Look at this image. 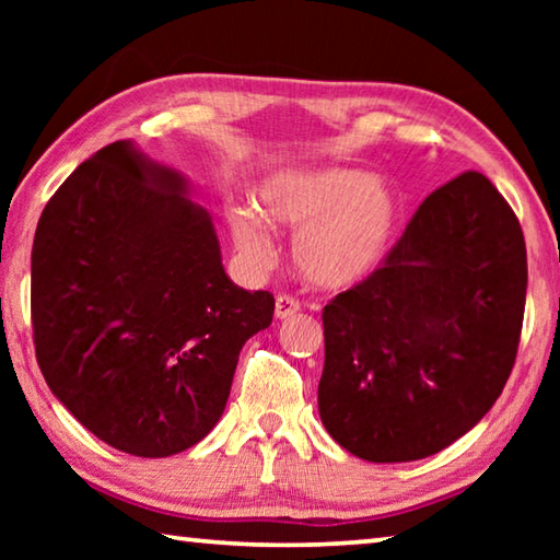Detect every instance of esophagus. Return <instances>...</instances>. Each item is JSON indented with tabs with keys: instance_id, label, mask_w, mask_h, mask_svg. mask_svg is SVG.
<instances>
[{
	"instance_id": "1",
	"label": "esophagus",
	"mask_w": 560,
	"mask_h": 560,
	"mask_svg": "<svg viewBox=\"0 0 560 560\" xmlns=\"http://www.w3.org/2000/svg\"><path fill=\"white\" fill-rule=\"evenodd\" d=\"M299 308H301V306H299L296 299L287 296V293H279V296H277V306H273V316H277V318H289V316L296 314Z\"/></svg>"
}]
</instances>
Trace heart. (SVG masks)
I'll use <instances>...</instances> for the list:
<instances>
[{
    "instance_id": "heart-1",
    "label": "heart",
    "mask_w": 560,
    "mask_h": 560,
    "mask_svg": "<svg viewBox=\"0 0 560 560\" xmlns=\"http://www.w3.org/2000/svg\"><path fill=\"white\" fill-rule=\"evenodd\" d=\"M261 214L226 212L232 240L264 267L273 257L271 230L299 232L293 259L320 289H348L381 267L400 230L402 205L390 183L358 167H303L269 177L259 189Z\"/></svg>"
}]
</instances>
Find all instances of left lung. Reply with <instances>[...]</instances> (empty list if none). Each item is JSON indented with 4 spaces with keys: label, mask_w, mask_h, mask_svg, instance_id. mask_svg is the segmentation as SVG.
<instances>
[{
    "label": "left lung",
    "mask_w": 560,
    "mask_h": 560,
    "mask_svg": "<svg viewBox=\"0 0 560 560\" xmlns=\"http://www.w3.org/2000/svg\"><path fill=\"white\" fill-rule=\"evenodd\" d=\"M526 244L481 173L424 200L383 267L324 308L320 422L368 462H415L485 417L514 368Z\"/></svg>",
    "instance_id": "1"
}]
</instances>
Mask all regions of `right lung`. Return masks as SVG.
<instances>
[{"mask_svg":"<svg viewBox=\"0 0 560 560\" xmlns=\"http://www.w3.org/2000/svg\"><path fill=\"white\" fill-rule=\"evenodd\" d=\"M273 296L226 277L210 212L130 140L91 155L46 202L32 249V326L46 385L83 428L170 457L224 412L242 346Z\"/></svg>","mask_w":560,"mask_h":560,"instance_id":"add662e5","label":"right lung"}]
</instances>
